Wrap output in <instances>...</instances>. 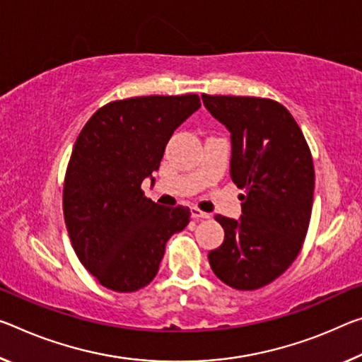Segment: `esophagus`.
I'll list each match as a JSON object with an SVG mask.
<instances>
[{"label":"esophagus","instance_id":"34e87169","mask_svg":"<svg viewBox=\"0 0 362 362\" xmlns=\"http://www.w3.org/2000/svg\"><path fill=\"white\" fill-rule=\"evenodd\" d=\"M190 212H192L193 219H209V217H211V214H208V212H204L202 209H198L197 206H192Z\"/></svg>","mask_w":362,"mask_h":362}]
</instances>
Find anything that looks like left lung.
I'll return each mask as SVG.
<instances>
[{
    "instance_id": "8db88e82",
    "label": "left lung",
    "mask_w": 362,
    "mask_h": 362,
    "mask_svg": "<svg viewBox=\"0 0 362 362\" xmlns=\"http://www.w3.org/2000/svg\"><path fill=\"white\" fill-rule=\"evenodd\" d=\"M230 130V175L243 216L217 214L226 238L209 251L212 272L235 290H257L280 277L300 255L314 199V163L300 125L279 101L202 95Z\"/></svg>"
}]
</instances>
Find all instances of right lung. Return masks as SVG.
Here are the masks:
<instances>
[{
	"label": "right lung",
	"instance_id": "1",
	"mask_svg": "<svg viewBox=\"0 0 362 362\" xmlns=\"http://www.w3.org/2000/svg\"><path fill=\"white\" fill-rule=\"evenodd\" d=\"M199 106L194 93L116 100L78 134L62 209L78 261L106 288L130 293L146 286L168 240L190 222L187 206L154 203L141 183L159 169L174 130Z\"/></svg>",
	"mask_w": 362,
	"mask_h": 362
}]
</instances>
